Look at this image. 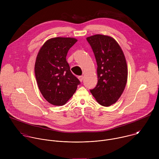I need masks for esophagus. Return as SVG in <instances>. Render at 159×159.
I'll list each match as a JSON object with an SVG mask.
<instances>
[{
	"mask_svg": "<svg viewBox=\"0 0 159 159\" xmlns=\"http://www.w3.org/2000/svg\"><path fill=\"white\" fill-rule=\"evenodd\" d=\"M79 80L80 81V82H82V80H83V79H84V76L83 75H81V76H79Z\"/></svg>",
	"mask_w": 159,
	"mask_h": 159,
	"instance_id": "34e87169",
	"label": "esophagus"
}]
</instances>
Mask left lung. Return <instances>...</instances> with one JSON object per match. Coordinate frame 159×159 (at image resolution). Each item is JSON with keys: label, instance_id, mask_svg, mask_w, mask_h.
I'll use <instances>...</instances> for the list:
<instances>
[{"label": "left lung", "instance_id": "8db88e82", "mask_svg": "<svg viewBox=\"0 0 159 159\" xmlns=\"http://www.w3.org/2000/svg\"><path fill=\"white\" fill-rule=\"evenodd\" d=\"M87 40L98 65V84L90 91L99 104L107 107L119 99L125 88L128 78L125 57L112 37L96 34L87 37Z\"/></svg>", "mask_w": 159, "mask_h": 159}]
</instances>
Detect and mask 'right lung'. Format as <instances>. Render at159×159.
I'll return each mask as SVG.
<instances>
[{"label":"right lung","instance_id":"obj_1","mask_svg":"<svg viewBox=\"0 0 159 159\" xmlns=\"http://www.w3.org/2000/svg\"><path fill=\"white\" fill-rule=\"evenodd\" d=\"M77 41L73 38H51L38 53L34 65L37 84L44 98L53 105L66 104L80 84L66 60L68 52Z\"/></svg>","mask_w":159,"mask_h":159}]
</instances>
